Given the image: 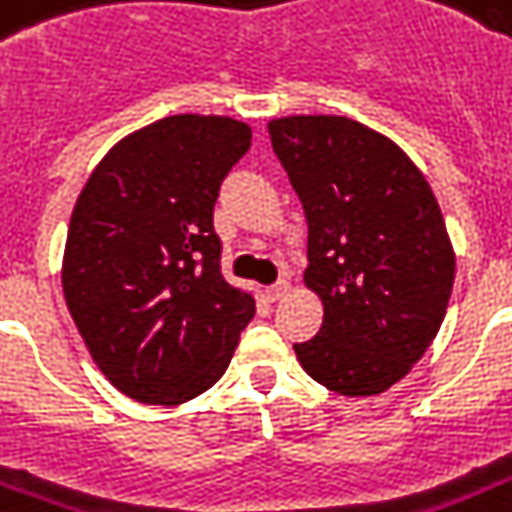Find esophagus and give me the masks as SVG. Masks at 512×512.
Returning a JSON list of instances; mask_svg holds the SVG:
<instances>
[{"label": "esophagus", "instance_id": "1", "mask_svg": "<svg viewBox=\"0 0 512 512\" xmlns=\"http://www.w3.org/2000/svg\"><path fill=\"white\" fill-rule=\"evenodd\" d=\"M289 289H292V284H289L287 279H281L279 284H273V287L265 289V297H268L271 303H276V300H281V297L289 295Z\"/></svg>", "mask_w": 512, "mask_h": 512}]
</instances>
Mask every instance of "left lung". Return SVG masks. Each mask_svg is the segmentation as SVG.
Segmentation results:
<instances>
[{
    "label": "left lung",
    "mask_w": 512,
    "mask_h": 512,
    "mask_svg": "<svg viewBox=\"0 0 512 512\" xmlns=\"http://www.w3.org/2000/svg\"><path fill=\"white\" fill-rule=\"evenodd\" d=\"M268 132L308 220L305 287L324 305L297 361L340 396H380L425 356L452 295L433 188L393 140L348 116H281Z\"/></svg>",
    "instance_id": "obj_1"
}]
</instances>
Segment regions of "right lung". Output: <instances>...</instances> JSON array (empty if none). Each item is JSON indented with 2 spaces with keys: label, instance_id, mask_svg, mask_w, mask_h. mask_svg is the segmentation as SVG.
<instances>
[{
  "label": "right lung",
  "instance_id": "add662e5",
  "mask_svg": "<svg viewBox=\"0 0 512 512\" xmlns=\"http://www.w3.org/2000/svg\"><path fill=\"white\" fill-rule=\"evenodd\" d=\"M252 146L231 116L177 114L122 138L68 223L63 295L92 361L119 393L175 406L212 388L255 297L220 271L217 191Z\"/></svg>",
  "mask_w": 512,
  "mask_h": 512
}]
</instances>
